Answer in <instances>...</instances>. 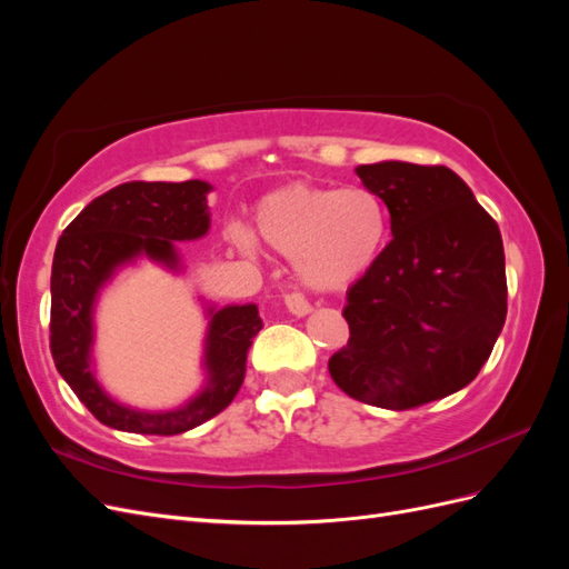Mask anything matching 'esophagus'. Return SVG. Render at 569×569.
I'll list each match as a JSON object with an SVG mask.
<instances>
[{
    "label": "esophagus",
    "instance_id": "obj_1",
    "mask_svg": "<svg viewBox=\"0 0 569 569\" xmlns=\"http://www.w3.org/2000/svg\"><path fill=\"white\" fill-rule=\"evenodd\" d=\"M284 306H287V311L291 316H297V318H303V316L311 313V303L306 301L303 295H297V291H291V295H284Z\"/></svg>",
    "mask_w": 569,
    "mask_h": 569
}]
</instances>
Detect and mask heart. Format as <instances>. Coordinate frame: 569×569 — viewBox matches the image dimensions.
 <instances>
[{"label":"heart","instance_id":"1","mask_svg":"<svg viewBox=\"0 0 569 569\" xmlns=\"http://www.w3.org/2000/svg\"><path fill=\"white\" fill-rule=\"evenodd\" d=\"M256 234L291 258L297 278L313 289H343L377 263L389 239V211L368 187H320L297 182L274 189L256 206ZM232 244L253 253L247 228H230Z\"/></svg>","mask_w":569,"mask_h":569}]
</instances>
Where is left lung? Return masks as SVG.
I'll list each match as a JSON object with an SVG mask.
<instances>
[{
  "instance_id": "left-lung-1",
  "label": "left lung",
  "mask_w": 569,
  "mask_h": 569,
  "mask_svg": "<svg viewBox=\"0 0 569 569\" xmlns=\"http://www.w3.org/2000/svg\"><path fill=\"white\" fill-rule=\"evenodd\" d=\"M356 173L387 203L393 237L347 291L351 337L327 368L351 399L408 410L468 387L491 356L508 313L503 239L451 168Z\"/></svg>"
}]
</instances>
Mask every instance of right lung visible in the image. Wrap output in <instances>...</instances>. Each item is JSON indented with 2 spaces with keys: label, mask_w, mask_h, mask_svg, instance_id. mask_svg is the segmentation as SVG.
<instances>
[{
  "label": "right lung",
  "mask_w": 569,
  "mask_h": 569,
  "mask_svg": "<svg viewBox=\"0 0 569 569\" xmlns=\"http://www.w3.org/2000/svg\"><path fill=\"white\" fill-rule=\"evenodd\" d=\"M211 184L126 182L84 206L59 239L51 263L49 349L59 375L92 416L118 432L173 437L226 410L244 382L251 339L263 320L256 303L206 306L203 370L206 385L173 410H137L118 403L94 377V306L113 274L149 258L168 270H182L176 242L199 239L211 228L206 194Z\"/></svg>",
  "instance_id": "right-lung-1"
}]
</instances>
